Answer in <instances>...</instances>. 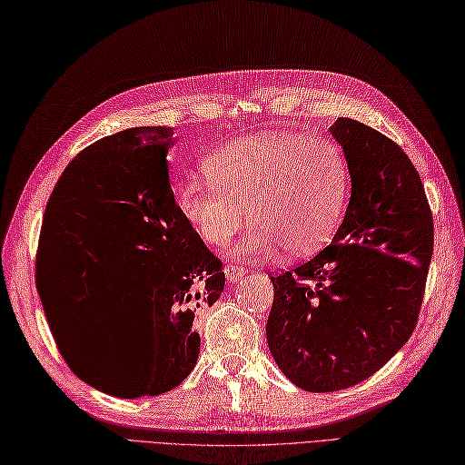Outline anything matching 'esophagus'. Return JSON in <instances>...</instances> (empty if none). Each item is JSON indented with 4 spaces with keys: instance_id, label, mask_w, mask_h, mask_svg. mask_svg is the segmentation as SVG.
<instances>
[{
    "instance_id": "obj_1",
    "label": "esophagus",
    "mask_w": 465,
    "mask_h": 465,
    "mask_svg": "<svg viewBox=\"0 0 465 465\" xmlns=\"http://www.w3.org/2000/svg\"><path fill=\"white\" fill-rule=\"evenodd\" d=\"M248 273V269L242 265H227L225 267V275L229 282H236V281H242Z\"/></svg>"
}]
</instances>
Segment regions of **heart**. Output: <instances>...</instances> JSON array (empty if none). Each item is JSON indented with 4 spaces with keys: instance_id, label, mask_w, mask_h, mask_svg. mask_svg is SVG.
<instances>
[{
    "instance_id": "heart-1",
    "label": "heart",
    "mask_w": 465,
    "mask_h": 465,
    "mask_svg": "<svg viewBox=\"0 0 465 465\" xmlns=\"http://www.w3.org/2000/svg\"><path fill=\"white\" fill-rule=\"evenodd\" d=\"M203 169L210 181L179 186V212L219 248L244 227L246 210L253 227L234 248L246 258H265L277 246L292 258L317 252L339 225L350 190L348 157L323 136L238 138L207 155Z\"/></svg>"
}]
</instances>
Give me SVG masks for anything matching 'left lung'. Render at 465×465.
Segmentation results:
<instances>
[{"mask_svg": "<svg viewBox=\"0 0 465 465\" xmlns=\"http://www.w3.org/2000/svg\"><path fill=\"white\" fill-rule=\"evenodd\" d=\"M331 134L350 165L346 215L315 258L271 277L265 327L281 371L308 392L354 387L408 342L435 238L420 173L396 142L348 117Z\"/></svg>", "mask_w": 465, "mask_h": 465, "instance_id": "1", "label": "left lung"}]
</instances>
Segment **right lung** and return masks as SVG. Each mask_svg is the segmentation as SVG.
Instances as JSON below:
<instances>
[{
  "instance_id": "right-lung-1",
  "label": "right lung",
  "mask_w": 465,
  "mask_h": 465,
  "mask_svg": "<svg viewBox=\"0 0 465 465\" xmlns=\"http://www.w3.org/2000/svg\"><path fill=\"white\" fill-rule=\"evenodd\" d=\"M169 126H138L84 148L42 221L36 286L71 371L117 398L157 396L194 370V313L225 288L169 184ZM107 276L104 285L84 277Z\"/></svg>"
}]
</instances>
